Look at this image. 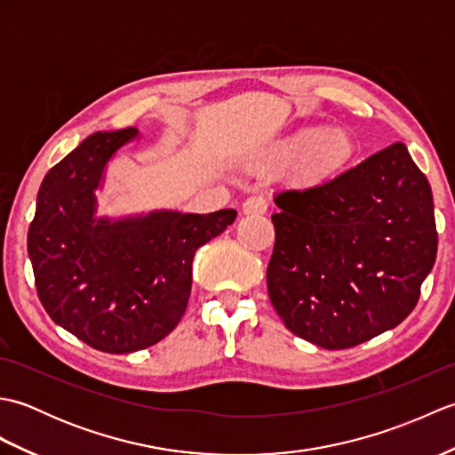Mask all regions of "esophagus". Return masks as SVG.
I'll return each mask as SVG.
<instances>
[{
	"label": "esophagus",
	"mask_w": 455,
	"mask_h": 455,
	"mask_svg": "<svg viewBox=\"0 0 455 455\" xmlns=\"http://www.w3.org/2000/svg\"><path fill=\"white\" fill-rule=\"evenodd\" d=\"M244 215H264L267 211V199L262 196H252L243 203Z\"/></svg>",
	"instance_id": "esophagus-1"
}]
</instances>
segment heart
Segmentation results:
<instances>
[{
    "instance_id": "1",
    "label": "heart",
    "mask_w": 455,
    "mask_h": 455,
    "mask_svg": "<svg viewBox=\"0 0 455 455\" xmlns=\"http://www.w3.org/2000/svg\"><path fill=\"white\" fill-rule=\"evenodd\" d=\"M355 156V142L344 129L305 127L287 137L275 148L279 164L293 166L301 162L303 173L311 180H323L344 170Z\"/></svg>"
}]
</instances>
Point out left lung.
<instances>
[{"mask_svg":"<svg viewBox=\"0 0 455 455\" xmlns=\"http://www.w3.org/2000/svg\"><path fill=\"white\" fill-rule=\"evenodd\" d=\"M274 201L267 293L289 331L344 350L412 313L438 233L430 183L403 142Z\"/></svg>","mask_w":455,"mask_h":455,"instance_id":"1","label":"left lung"}]
</instances>
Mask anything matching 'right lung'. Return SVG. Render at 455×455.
Wrapping results in <instances>:
<instances>
[{
    "mask_svg": "<svg viewBox=\"0 0 455 455\" xmlns=\"http://www.w3.org/2000/svg\"><path fill=\"white\" fill-rule=\"evenodd\" d=\"M137 137L134 127L95 132L51 168L27 236L44 311L108 354L144 350L178 326L191 293L193 256L236 219L235 209L95 217L105 166Z\"/></svg>",
    "mask_w": 455,
    "mask_h": 455,
    "instance_id": "1",
    "label": "right lung"
}]
</instances>
